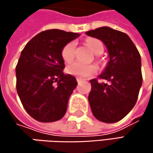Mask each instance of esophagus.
<instances>
[{"instance_id": "1", "label": "esophagus", "mask_w": 153, "mask_h": 153, "mask_svg": "<svg viewBox=\"0 0 153 153\" xmlns=\"http://www.w3.org/2000/svg\"><path fill=\"white\" fill-rule=\"evenodd\" d=\"M77 82L79 84V83H81V82H82V79H77Z\"/></svg>"}]
</instances>
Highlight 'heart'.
I'll list each match as a JSON object with an SVG mask.
<instances>
[{"instance_id": "b5f03b06", "label": "heart", "mask_w": 153, "mask_h": 153, "mask_svg": "<svg viewBox=\"0 0 153 153\" xmlns=\"http://www.w3.org/2000/svg\"><path fill=\"white\" fill-rule=\"evenodd\" d=\"M86 43L95 54H97L99 51L104 50L103 44L100 41L97 39H88ZM75 47V42H71L63 48L62 57L65 63H71L74 59ZM67 72L79 79H87L97 73V66L94 65H85L80 62H75L67 67Z\"/></svg>"}]
</instances>
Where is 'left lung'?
Segmentation results:
<instances>
[{"instance_id": "8db88e82", "label": "left lung", "mask_w": 153, "mask_h": 153, "mask_svg": "<svg viewBox=\"0 0 153 153\" xmlns=\"http://www.w3.org/2000/svg\"><path fill=\"white\" fill-rule=\"evenodd\" d=\"M86 34L103 42L109 54V61L99 78L110 83L90 79L88 102L92 113L102 122H118L137 103L143 82L141 56L128 35L120 31L103 26Z\"/></svg>"}]
</instances>
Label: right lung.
Returning a JSON list of instances; mask_svg holds the SVG:
<instances>
[{
  "label": "right lung",
  "instance_id": "add662e5",
  "mask_svg": "<svg viewBox=\"0 0 153 153\" xmlns=\"http://www.w3.org/2000/svg\"><path fill=\"white\" fill-rule=\"evenodd\" d=\"M79 33L51 29L35 35L21 52L16 67V91L27 113L41 122L62 119L77 80L64 74L62 50Z\"/></svg>",
  "mask_w": 153,
  "mask_h": 153
}]
</instances>
